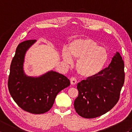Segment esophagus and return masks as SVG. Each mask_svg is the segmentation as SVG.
Segmentation results:
<instances>
[{"label":"esophagus","mask_w":132,"mask_h":132,"mask_svg":"<svg viewBox=\"0 0 132 132\" xmlns=\"http://www.w3.org/2000/svg\"><path fill=\"white\" fill-rule=\"evenodd\" d=\"M77 79H75V78L74 77H72L70 78V83H71V85H75V84L77 83Z\"/></svg>","instance_id":"esophagus-1"}]
</instances>
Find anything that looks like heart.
<instances>
[{
	"instance_id": "heart-1",
	"label": "heart",
	"mask_w": 132,
	"mask_h": 132,
	"mask_svg": "<svg viewBox=\"0 0 132 132\" xmlns=\"http://www.w3.org/2000/svg\"><path fill=\"white\" fill-rule=\"evenodd\" d=\"M62 57L69 63L72 62V58L77 60L75 67L78 74L83 78H91L102 70L108 54L96 41L89 38H77L70 42L68 49H63Z\"/></svg>"
}]
</instances>
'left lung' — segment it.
<instances>
[{"instance_id":"1","label":"left lung","mask_w":132,"mask_h":132,"mask_svg":"<svg viewBox=\"0 0 132 132\" xmlns=\"http://www.w3.org/2000/svg\"><path fill=\"white\" fill-rule=\"evenodd\" d=\"M125 79L124 63L116 52L108 68L93 78L78 83L74 106L79 116L92 119L103 115L116 104Z\"/></svg>"}]
</instances>
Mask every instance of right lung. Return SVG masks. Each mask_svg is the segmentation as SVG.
Instances as JSON below:
<instances>
[{"mask_svg": "<svg viewBox=\"0 0 132 132\" xmlns=\"http://www.w3.org/2000/svg\"><path fill=\"white\" fill-rule=\"evenodd\" d=\"M36 40H27L19 44L10 66L8 87L14 101L23 110L33 114L49 111L55 97L70 85L64 75L53 70L38 77L27 75L24 63L27 52Z\"/></svg>", "mask_w": 132, "mask_h": 132, "instance_id": "right-lung-1", "label": "right lung"}]
</instances>
